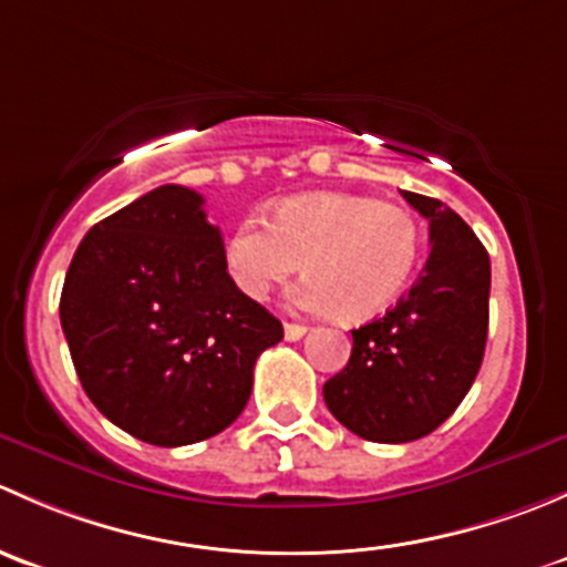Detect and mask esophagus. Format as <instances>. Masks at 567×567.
<instances>
[{
    "label": "esophagus",
    "instance_id": "34e87169",
    "mask_svg": "<svg viewBox=\"0 0 567 567\" xmlns=\"http://www.w3.org/2000/svg\"><path fill=\"white\" fill-rule=\"evenodd\" d=\"M307 334V326H301V323H285V340H290V342H296V340H301V337Z\"/></svg>",
    "mask_w": 567,
    "mask_h": 567
}]
</instances>
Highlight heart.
<instances>
[{"label": "heart", "instance_id": "heart-1", "mask_svg": "<svg viewBox=\"0 0 567 567\" xmlns=\"http://www.w3.org/2000/svg\"><path fill=\"white\" fill-rule=\"evenodd\" d=\"M420 251V221L403 205L316 192L282 199L266 221H241L221 257L230 282L251 301H266L305 262L310 277L290 296L299 310L368 320L398 301Z\"/></svg>", "mask_w": 567, "mask_h": 567}]
</instances>
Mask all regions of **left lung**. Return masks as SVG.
Listing matches in <instances>:
<instances>
[{
  "label": "left lung",
  "mask_w": 567,
  "mask_h": 567,
  "mask_svg": "<svg viewBox=\"0 0 567 567\" xmlns=\"http://www.w3.org/2000/svg\"><path fill=\"white\" fill-rule=\"evenodd\" d=\"M400 194L431 225L425 271L384 318L351 331V359L323 384L334 420L379 444L436 431L472 390L488 337V251L442 199Z\"/></svg>",
  "instance_id": "8db88e82"
}]
</instances>
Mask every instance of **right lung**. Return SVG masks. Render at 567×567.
<instances>
[{
    "label": "right lung",
    "instance_id": "obj_1",
    "mask_svg": "<svg viewBox=\"0 0 567 567\" xmlns=\"http://www.w3.org/2000/svg\"><path fill=\"white\" fill-rule=\"evenodd\" d=\"M203 194L158 186L79 244L60 296L73 368L95 409L131 436L183 447L238 420L251 370L282 323L225 271Z\"/></svg>",
    "mask_w": 567,
    "mask_h": 567
}]
</instances>
